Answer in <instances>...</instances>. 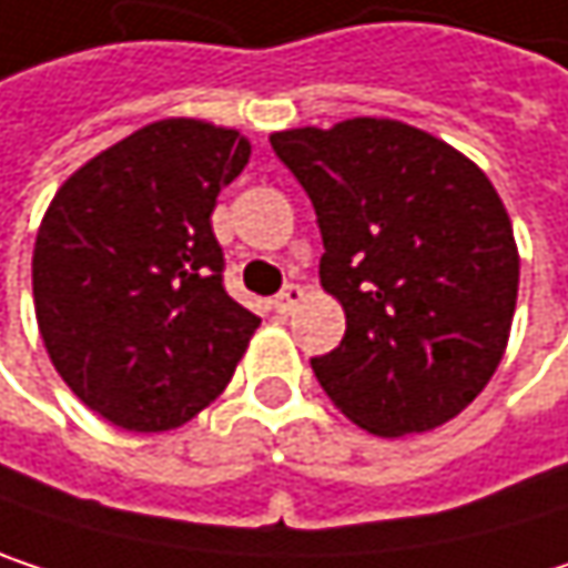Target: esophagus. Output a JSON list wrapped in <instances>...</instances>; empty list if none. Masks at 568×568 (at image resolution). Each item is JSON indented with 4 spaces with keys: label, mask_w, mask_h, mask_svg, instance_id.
<instances>
[{
    "label": "esophagus",
    "mask_w": 568,
    "mask_h": 568,
    "mask_svg": "<svg viewBox=\"0 0 568 568\" xmlns=\"http://www.w3.org/2000/svg\"><path fill=\"white\" fill-rule=\"evenodd\" d=\"M302 302H305V288H302V285H285L283 292L273 298V308H276L280 315H292Z\"/></svg>",
    "instance_id": "esophagus-1"
}]
</instances>
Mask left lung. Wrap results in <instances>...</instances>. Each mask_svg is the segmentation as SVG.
<instances>
[{"instance_id":"1","label":"left lung","mask_w":568,"mask_h":568,"mask_svg":"<svg viewBox=\"0 0 568 568\" xmlns=\"http://www.w3.org/2000/svg\"><path fill=\"white\" fill-rule=\"evenodd\" d=\"M305 186L318 280L345 338L312 372L378 437L447 424L494 378L510 338L519 253L500 193L470 158L392 118L270 134Z\"/></svg>"}]
</instances>
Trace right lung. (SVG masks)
I'll list each match as a JSON object with an SVG mask.
<instances>
[{
	"mask_svg": "<svg viewBox=\"0 0 568 568\" xmlns=\"http://www.w3.org/2000/svg\"><path fill=\"white\" fill-rule=\"evenodd\" d=\"M250 151L233 128L164 118L78 168L42 216L32 295L45 352L114 427L158 434L196 417L260 328L223 288L210 223Z\"/></svg>",
	"mask_w": 568,
	"mask_h": 568,
	"instance_id": "right-lung-1",
	"label": "right lung"
}]
</instances>
